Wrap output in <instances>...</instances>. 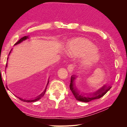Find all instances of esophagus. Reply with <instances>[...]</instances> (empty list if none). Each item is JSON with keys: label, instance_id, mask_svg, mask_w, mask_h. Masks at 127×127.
Here are the masks:
<instances>
[{"label": "esophagus", "instance_id": "1", "mask_svg": "<svg viewBox=\"0 0 127 127\" xmlns=\"http://www.w3.org/2000/svg\"><path fill=\"white\" fill-rule=\"evenodd\" d=\"M74 66L72 64H70L67 68L68 71L69 72H72L73 71V70H74Z\"/></svg>", "mask_w": 127, "mask_h": 127}]
</instances>
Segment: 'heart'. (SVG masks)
Returning <instances> with one entry per match:
<instances>
[{
	"label": "heart",
	"mask_w": 127,
	"mask_h": 127,
	"mask_svg": "<svg viewBox=\"0 0 127 127\" xmlns=\"http://www.w3.org/2000/svg\"><path fill=\"white\" fill-rule=\"evenodd\" d=\"M67 53L71 57L78 58V64L84 68L97 64L101 58L98 48L90 41L84 38H77L66 44Z\"/></svg>",
	"instance_id": "b5f03b06"
}]
</instances>
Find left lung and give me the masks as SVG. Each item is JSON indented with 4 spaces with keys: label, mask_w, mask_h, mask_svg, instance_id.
<instances>
[{
    "label": "left lung",
    "mask_w": 127,
    "mask_h": 127,
    "mask_svg": "<svg viewBox=\"0 0 127 127\" xmlns=\"http://www.w3.org/2000/svg\"><path fill=\"white\" fill-rule=\"evenodd\" d=\"M77 77L75 75H72L71 76V80L70 84V89L73 95H74L75 97L77 100L79 101H81L83 102H88L92 100L96 99H98L103 96L110 89L111 87L110 86H106V85H104L102 87L98 90L92 93L86 94L83 92H81L78 88L76 86L75 80Z\"/></svg>",
    "instance_id": "1"
}]
</instances>
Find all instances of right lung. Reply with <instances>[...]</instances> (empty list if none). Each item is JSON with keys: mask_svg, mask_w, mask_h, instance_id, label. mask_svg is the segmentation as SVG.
I'll return each mask as SVG.
<instances>
[{"mask_svg": "<svg viewBox=\"0 0 127 127\" xmlns=\"http://www.w3.org/2000/svg\"><path fill=\"white\" fill-rule=\"evenodd\" d=\"M29 36H24V37H22L20 40H19L17 42H16V43L15 44V45H17V44H18L21 43V42H22L23 41H25V40H27L28 39H29ZM11 51V50L10 52H9V54L10 53ZM8 58H7V60H8ZM7 64H6V68L7 67ZM48 84H49V80H48L47 85V86H46V87H45V88L44 91L43 92H42V93L41 94H40L39 95H38L37 96H36V97H34V98H32V99H24V98H22L20 97H18L19 99H20V100H21V101H23V102H36V101H39V99H40L44 96V94H45V93L46 90H47V86H48ZM7 89L8 90V88H7Z\"/></svg>", "mask_w": 127, "mask_h": 127, "instance_id": "add662e5", "label": "right lung"}]
</instances>
